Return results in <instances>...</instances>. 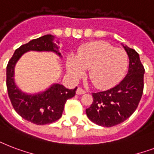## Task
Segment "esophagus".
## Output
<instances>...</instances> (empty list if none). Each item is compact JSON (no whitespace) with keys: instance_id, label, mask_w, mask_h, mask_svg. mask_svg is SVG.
Segmentation results:
<instances>
[{"instance_id":"34e87169","label":"esophagus","mask_w":154,"mask_h":154,"mask_svg":"<svg viewBox=\"0 0 154 154\" xmlns=\"http://www.w3.org/2000/svg\"><path fill=\"white\" fill-rule=\"evenodd\" d=\"M76 93H77V94H85V90H83L82 87H78L77 89Z\"/></svg>"}]
</instances>
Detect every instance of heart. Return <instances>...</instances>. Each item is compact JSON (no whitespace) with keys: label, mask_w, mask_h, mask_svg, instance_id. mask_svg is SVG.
Here are the masks:
<instances>
[{"label":"heart","mask_w":154,"mask_h":154,"mask_svg":"<svg viewBox=\"0 0 154 154\" xmlns=\"http://www.w3.org/2000/svg\"><path fill=\"white\" fill-rule=\"evenodd\" d=\"M128 56L124 50L105 41L91 42L79 49L77 56H68L67 71L72 79L82 78L89 69V77L98 89L116 85L126 72Z\"/></svg>","instance_id":"heart-1"}]
</instances>
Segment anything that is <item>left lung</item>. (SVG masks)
Here are the masks:
<instances>
[{"mask_svg": "<svg viewBox=\"0 0 154 154\" xmlns=\"http://www.w3.org/2000/svg\"><path fill=\"white\" fill-rule=\"evenodd\" d=\"M124 48L129 58L126 77L110 90L93 93L92 104L85 110L88 118L99 126H116L125 121L136 111L142 96L144 66L134 49Z\"/></svg>", "mask_w": 154, "mask_h": 154, "instance_id": "8db88e82", "label": "left lung"}]
</instances>
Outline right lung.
I'll return each mask as SVG.
<instances>
[{"mask_svg": "<svg viewBox=\"0 0 154 154\" xmlns=\"http://www.w3.org/2000/svg\"><path fill=\"white\" fill-rule=\"evenodd\" d=\"M53 40V35H47L23 44L14 51L6 68L7 90L13 107L23 119L37 125L58 120L61 117L66 101L75 95L77 87L69 90L64 85L53 84L42 93L25 94L15 85V64L23 54L29 51H53L62 57L59 52V47Z\"/></svg>", "mask_w": 154, "mask_h": 154, "instance_id": "right-lung-1", "label": "right lung"}]
</instances>
